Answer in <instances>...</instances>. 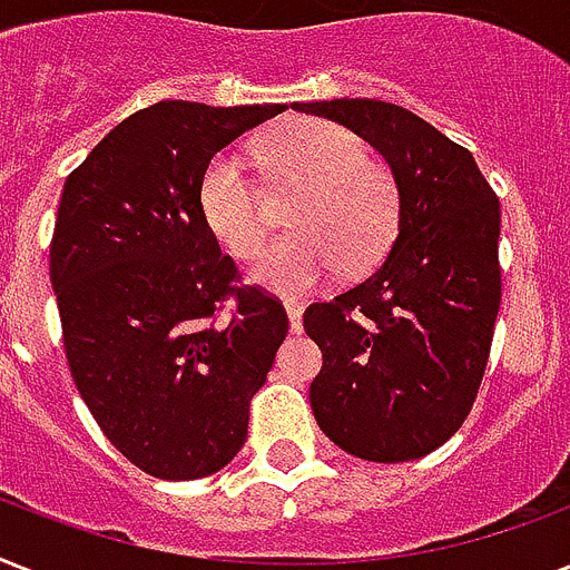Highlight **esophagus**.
Returning <instances> with one entry per match:
<instances>
[{
  "mask_svg": "<svg viewBox=\"0 0 570 570\" xmlns=\"http://www.w3.org/2000/svg\"><path fill=\"white\" fill-rule=\"evenodd\" d=\"M302 302H286V316H289V328L302 331Z\"/></svg>",
  "mask_w": 570,
  "mask_h": 570,
  "instance_id": "1",
  "label": "esophagus"
}]
</instances>
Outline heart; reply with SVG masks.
<instances>
[{"instance_id":"obj_1","label":"heart","mask_w":570,"mask_h":570,"mask_svg":"<svg viewBox=\"0 0 570 570\" xmlns=\"http://www.w3.org/2000/svg\"><path fill=\"white\" fill-rule=\"evenodd\" d=\"M275 191H295L286 209L289 236L250 268V281L277 295H302L337 266H375L399 227V183L390 165L366 154L352 129L325 118H289L257 145ZM206 230L233 257H254L268 236L266 197L239 156L215 154L197 183Z\"/></svg>"}]
</instances>
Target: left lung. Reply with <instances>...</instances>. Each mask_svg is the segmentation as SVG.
Returning <instances> with one entry per match:
<instances>
[{"label":"left lung","mask_w":570,"mask_h":570,"mask_svg":"<svg viewBox=\"0 0 570 570\" xmlns=\"http://www.w3.org/2000/svg\"><path fill=\"white\" fill-rule=\"evenodd\" d=\"M337 120L387 159L399 233L375 272L304 311L322 348L316 423L340 450L396 464L468 420L485 375L500 277V200L476 159L414 111L381 100L293 102Z\"/></svg>","instance_id":"obj_1"}]
</instances>
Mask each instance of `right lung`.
I'll list each match as a JSON object with an SVG mask.
<instances>
[{"mask_svg": "<svg viewBox=\"0 0 570 570\" xmlns=\"http://www.w3.org/2000/svg\"><path fill=\"white\" fill-rule=\"evenodd\" d=\"M281 111L156 102L120 120L61 191L49 281L67 366L111 446L156 479L230 464L289 331L284 304L242 284L197 209L206 163Z\"/></svg>", "mask_w": 570, "mask_h": 570, "instance_id": "add662e5", "label": "right lung"}]
</instances>
